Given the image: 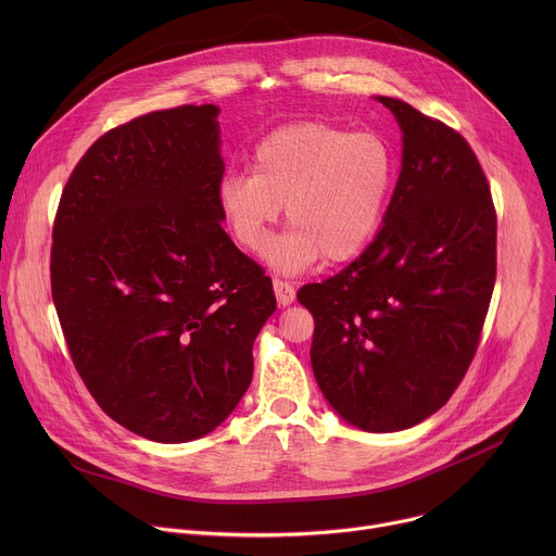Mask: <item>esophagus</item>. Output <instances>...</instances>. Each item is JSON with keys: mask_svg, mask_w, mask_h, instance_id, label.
<instances>
[{"mask_svg": "<svg viewBox=\"0 0 556 556\" xmlns=\"http://www.w3.org/2000/svg\"><path fill=\"white\" fill-rule=\"evenodd\" d=\"M273 288H275L279 305H288V303L294 301V286L292 283H288L283 279H273Z\"/></svg>", "mask_w": 556, "mask_h": 556, "instance_id": "obj_1", "label": "esophagus"}]
</instances>
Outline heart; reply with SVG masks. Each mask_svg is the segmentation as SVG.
Returning <instances> with one entry per match:
<instances>
[{"label": "heart", "mask_w": 556, "mask_h": 556, "mask_svg": "<svg viewBox=\"0 0 556 556\" xmlns=\"http://www.w3.org/2000/svg\"><path fill=\"white\" fill-rule=\"evenodd\" d=\"M399 163L376 131L309 121L270 131L257 142L251 174H228L217 206L235 242L264 253L286 206L290 232L273 257L283 270L354 260L378 232Z\"/></svg>", "instance_id": "obj_1"}]
</instances>
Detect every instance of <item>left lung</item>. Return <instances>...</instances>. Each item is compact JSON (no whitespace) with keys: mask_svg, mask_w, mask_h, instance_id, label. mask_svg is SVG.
Returning a JSON list of instances; mask_svg holds the SVG:
<instances>
[{"mask_svg":"<svg viewBox=\"0 0 556 556\" xmlns=\"http://www.w3.org/2000/svg\"><path fill=\"white\" fill-rule=\"evenodd\" d=\"M403 129V169L374 242L296 299L314 316V378L358 429H409L440 407L478 352L497 275V213L466 138L378 97Z\"/></svg>","mask_w":556,"mask_h":556,"instance_id":"8db88e82","label":"left lung"}]
</instances>
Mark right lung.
Returning a JSON list of instances; mask_svg holds the SVG:
<instances>
[{"label":"right lung","instance_id":"right-lung-1","mask_svg":"<svg viewBox=\"0 0 556 556\" xmlns=\"http://www.w3.org/2000/svg\"><path fill=\"white\" fill-rule=\"evenodd\" d=\"M215 105L105 131L52 224L50 286L72 363L99 407L153 442L206 435L242 401L270 277L222 228Z\"/></svg>","mask_w":556,"mask_h":556}]
</instances>
